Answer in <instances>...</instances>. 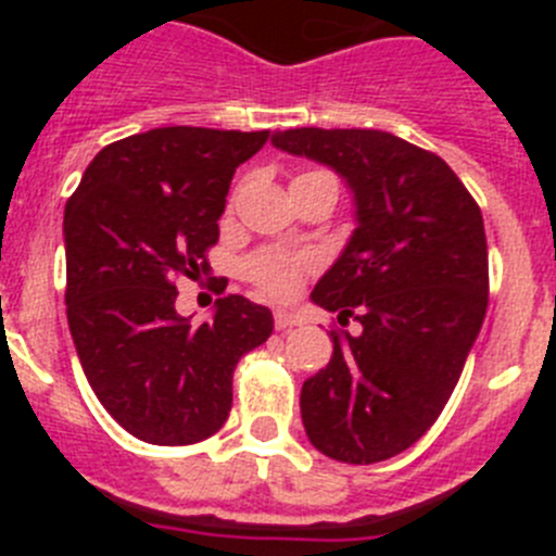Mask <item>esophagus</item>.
I'll use <instances>...</instances> for the list:
<instances>
[{"instance_id":"1","label":"esophagus","mask_w":556,"mask_h":556,"mask_svg":"<svg viewBox=\"0 0 556 556\" xmlns=\"http://www.w3.org/2000/svg\"><path fill=\"white\" fill-rule=\"evenodd\" d=\"M294 326H301V314L287 312V308H275V328L278 331H289Z\"/></svg>"}]
</instances>
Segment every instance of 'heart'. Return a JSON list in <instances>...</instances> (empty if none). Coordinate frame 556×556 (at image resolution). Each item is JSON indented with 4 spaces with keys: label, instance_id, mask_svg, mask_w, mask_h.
I'll list each match as a JSON object with an SVG mask.
<instances>
[{
    "label": "heart",
    "instance_id": "1",
    "mask_svg": "<svg viewBox=\"0 0 556 556\" xmlns=\"http://www.w3.org/2000/svg\"><path fill=\"white\" fill-rule=\"evenodd\" d=\"M301 178L306 180H331V184H337V180L328 175V172H303ZM298 180V178H294ZM248 273L250 278H253L258 287H264L267 292H275V294H287L289 289L298 283V273H301V264L294 262V258H289V255L283 253H262L255 255L253 262L248 264Z\"/></svg>",
    "mask_w": 556,
    "mask_h": 556
}]
</instances>
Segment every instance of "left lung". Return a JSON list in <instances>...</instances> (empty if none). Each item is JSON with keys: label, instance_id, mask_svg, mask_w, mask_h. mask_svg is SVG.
Returning <instances> with one entry per match:
<instances>
[{"label": "left lung", "instance_id": "left-lung-1", "mask_svg": "<svg viewBox=\"0 0 556 556\" xmlns=\"http://www.w3.org/2000/svg\"><path fill=\"white\" fill-rule=\"evenodd\" d=\"M273 144L337 172L356 208L312 301L358 328L331 331V362L303 381V426L337 462L390 459L440 417L481 331L484 219L440 155L392 132L294 127Z\"/></svg>", "mask_w": 556, "mask_h": 556}]
</instances>
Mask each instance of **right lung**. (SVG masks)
Wrapping results in <instances>:
<instances>
[{
  "label": "right lung",
  "instance_id": "1",
  "mask_svg": "<svg viewBox=\"0 0 556 556\" xmlns=\"http://www.w3.org/2000/svg\"><path fill=\"white\" fill-rule=\"evenodd\" d=\"M267 130L155 127L113 141L63 211L66 317L108 415L152 445L217 434L239 358L267 342L273 312L228 294L208 323L175 312L178 278L208 273L236 166Z\"/></svg>",
  "mask_w": 556,
  "mask_h": 556
}]
</instances>
